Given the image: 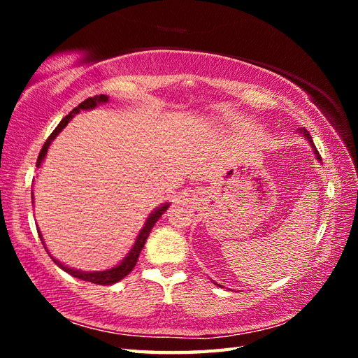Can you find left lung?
I'll return each mask as SVG.
<instances>
[{
  "instance_id": "8db88e82",
  "label": "left lung",
  "mask_w": 358,
  "mask_h": 358,
  "mask_svg": "<svg viewBox=\"0 0 358 358\" xmlns=\"http://www.w3.org/2000/svg\"><path fill=\"white\" fill-rule=\"evenodd\" d=\"M300 132H301L303 135H305V136H306V138H308V141H309V144H310V146H313V148H314V152H315V155H317V159H320V162H322V157H320V154H318V150L315 149V144H314L313 138H310V135H309V132L306 131V129H305V127H303V129H300Z\"/></svg>"
}]
</instances>
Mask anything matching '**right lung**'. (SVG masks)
Here are the masks:
<instances>
[{"label":"right lung","instance_id":"obj_1","mask_svg":"<svg viewBox=\"0 0 358 358\" xmlns=\"http://www.w3.org/2000/svg\"><path fill=\"white\" fill-rule=\"evenodd\" d=\"M108 100H109V96H108V95H95V96H89L87 100H85L83 103H80V104H78V108H75V109L69 113V115H66L62 121H59V124L55 127V131H53V132L50 134L49 138L45 140L44 146H43V149H41V152H40V155H38V159H36V167H40V166H41V163H43V159H44L45 154H48V149H49V146H50V143L57 138V135H58L59 132H62L63 129L67 126V123H69V121L72 120V117L75 115V113H78L80 110H89V109H94V108H96L98 104H101V103H108ZM167 208H169V204H163L162 208H158V209H155L154 212H152V214L149 215V218L146 220V223H144L143 229L140 231L138 237H136V241H135L134 248L131 249V252H129V254L124 257V260H123V262H121L118 266H115V268H112V269L96 271V272H81V271H77V269L67 268V266L62 264V263H59L58 260H55V258H53V257L49 254L48 248H45V250H48V254L50 255L52 260L55 262V263H57V264L59 266V268H62L63 271H66L67 273H71V275L77 277V278H80V280L90 281V283H95V285H103V286L113 285V283H117V281H120L121 278H124V277L127 275V273L131 272V271L135 268V264H136V260H138L141 249L144 248V243H146V240H148V237H149V234H150V229H152V227H154V224L158 222V218L162 217V215L164 214V212L167 210ZM38 235H40V240L43 241L41 234L38 232ZM43 245H44V241H43Z\"/></svg>","mask_w":358,"mask_h":358}]
</instances>
